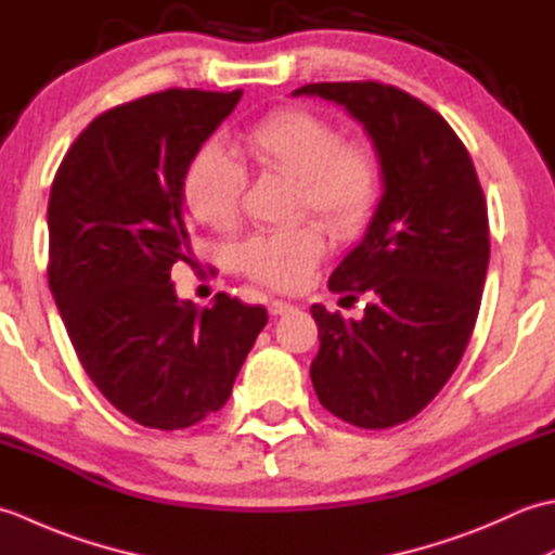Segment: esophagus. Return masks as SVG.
Segmentation results:
<instances>
[{"label":"esophagus","instance_id":"obj_1","mask_svg":"<svg viewBox=\"0 0 555 555\" xmlns=\"http://www.w3.org/2000/svg\"><path fill=\"white\" fill-rule=\"evenodd\" d=\"M291 310H293V305L286 302V300H271V302H269V312L274 314V317L286 314V312H291Z\"/></svg>","mask_w":555,"mask_h":555}]
</instances>
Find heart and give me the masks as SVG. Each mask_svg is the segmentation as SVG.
<instances>
[{
  "label": "heart",
  "instance_id": "heart-1",
  "mask_svg": "<svg viewBox=\"0 0 555 555\" xmlns=\"http://www.w3.org/2000/svg\"><path fill=\"white\" fill-rule=\"evenodd\" d=\"M250 167L281 176L298 188V211H310L336 238L358 235L374 215L382 191L372 147L340 140L338 128L308 109H279L257 121L241 140ZM245 171L217 145H207L183 173V199L195 221L231 231L241 219ZM324 231L317 223L262 233L235 250V262L259 284L300 288L324 257Z\"/></svg>",
  "mask_w": 555,
  "mask_h": 555
}]
</instances>
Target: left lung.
<instances>
[{
    "label": "left lung",
    "instance_id": "8db88e82",
    "mask_svg": "<svg viewBox=\"0 0 555 555\" xmlns=\"http://www.w3.org/2000/svg\"><path fill=\"white\" fill-rule=\"evenodd\" d=\"M293 95L344 107L370 135L382 199L328 288L370 302L360 322L312 305L320 403L362 429L415 417L451 379L477 322L489 267L485 193L441 114L374 80L310 82Z\"/></svg>",
    "mask_w": 555,
    "mask_h": 555
}]
</instances>
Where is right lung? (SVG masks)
Returning <instances> with one entry per match:
<instances>
[{
  "instance_id": "1",
  "label": "right lung",
  "mask_w": 555,
  "mask_h": 555,
  "mask_svg": "<svg viewBox=\"0 0 555 555\" xmlns=\"http://www.w3.org/2000/svg\"><path fill=\"white\" fill-rule=\"evenodd\" d=\"M243 90L171 88L100 114L59 167L50 291L82 370L109 403L150 429H185L227 403L267 324L262 305L176 296L193 262L183 173Z\"/></svg>"
}]
</instances>
